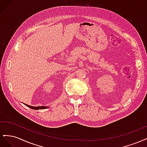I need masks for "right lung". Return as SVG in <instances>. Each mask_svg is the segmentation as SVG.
I'll return each instance as SVG.
<instances>
[{"instance_id": "obj_1", "label": "right lung", "mask_w": 147, "mask_h": 147, "mask_svg": "<svg viewBox=\"0 0 147 147\" xmlns=\"http://www.w3.org/2000/svg\"><path fill=\"white\" fill-rule=\"evenodd\" d=\"M26 106L29 107V108L32 109H34V110H38V109H45L47 108H48L47 107L45 106H40V107H33V106H30V105H28L27 104H25Z\"/></svg>"}]
</instances>
